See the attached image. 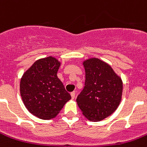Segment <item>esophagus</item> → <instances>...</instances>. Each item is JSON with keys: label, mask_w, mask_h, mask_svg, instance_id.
<instances>
[{"label": "esophagus", "mask_w": 147, "mask_h": 147, "mask_svg": "<svg viewBox=\"0 0 147 147\" xmlns=\"http://www.w3.org/2000/svg\"><path fill=\"white\" fill-rule=\"evenodd\" d=\"M75 94H76V93H75L74 91V92H71V98H72V99H74V98H75Z\"/></svg>", "instance_id": "obj_1"}]
</instances>
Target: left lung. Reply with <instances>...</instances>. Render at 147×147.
I'll list each match as a JSON object with an SVG mask.
<instances>
[{"mask_svg": "<svg viewBox=\"0 0 147 147\" xmlns=\"http://www.w3.org/2000/svg\"><path fill=\"white\" fill-rule=\"evenodd\" d=\"M85 70V87L76 102L85 117L99 121L108 117L119 107L123 83L113 68L97 58L83 62Z\"/></svg>", "mask_w": 147, "mask_h": 147, "instance_id": "obj_1", "label": "left lung"}]
</instances>
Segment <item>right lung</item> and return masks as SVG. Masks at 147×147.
<instances>
[{
  "mask_svg": "<svg viewBox=\"0 0 147 147\" xmlns=\"http://www.w3.org/2000/svg\"><path fill=\"white\" fill-rule=\"evenodd\" d=\"M60 62L53 57L37 60L23 74L20 90L24 105L43 120L54 119L71 98L57 77Z\"/></svg>",
  "mask_w": 147,
  "mask_h": 147,
  "instance_id": "obj_1",
  "label": "right lung"
}]
</instances>
